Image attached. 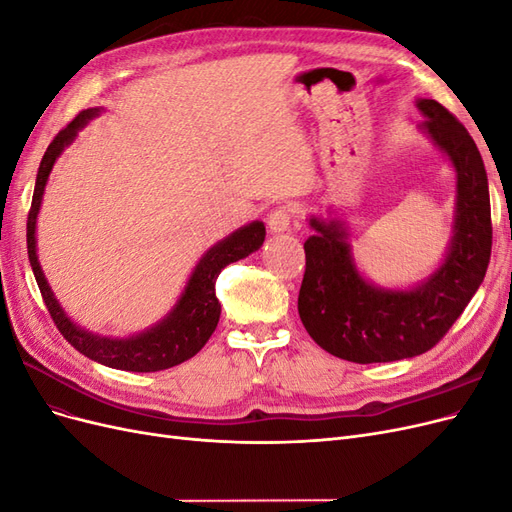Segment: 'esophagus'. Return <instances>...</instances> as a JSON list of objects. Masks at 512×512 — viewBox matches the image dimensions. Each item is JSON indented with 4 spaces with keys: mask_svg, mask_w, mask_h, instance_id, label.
I'll list each match as a JSON object with an SVG mask.
<instances>
[{
    "mask_svg": "<svg viewBox=\"0 0 512 512\" xmlns=\"http://www.w3.org/2000/svg\"><path fill=\"white\" fill-rule=\"evenodd\" d=\"M267 220H269V230L273 232V235H280V232L290 230L292 211L288 207H277L269 213Z\"/></svg>",
    "mask_w": 512,
    "mask_h": 512,
    "instance_id": "obj_1",
    "label": "esophagus"
}]
</instances>
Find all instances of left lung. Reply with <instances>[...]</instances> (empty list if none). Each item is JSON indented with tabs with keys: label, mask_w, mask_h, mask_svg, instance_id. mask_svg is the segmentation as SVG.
Masks as SVG:
<instances>
[{
	"label": "left lung",
	"mask_w": 512,
	"mask_h": 512,
	"mask_svg": "<svg viewBox=\"0 0 512 512\" xmlns=\"http://www.w3.org/2000/svg\"><path fill=\"white\" fill-rule=\"evenodd\" d=\"M418 123L455 170V215L444 258L412 286H378L361 273L342 215H309L299 316L309 337L350 363L412 359L436 346L483 284L491 256V205L483 158L468 130L427 98Z\"/></svg>",
	"instance_id": "left-lung-1"
}]
</instances>
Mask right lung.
<instances>
[{"instance_id":"add662e5","label":"right lung","mask_w":512,"mask_h":512,"mask_svg":"<svg viewBox=\"0 0 512 512\" xmlns=\"http://www.w3.org/2000/svg\"><path fill=\"white\" fill-rule=\"evenodd\" d=\"M100 113L102 108L96 106L76 115L68 126L53 138L49 149L44 151V158L36 175L32 209H29L27 215V256L38 288L42 292V299L46 307H49V314L53 316V322L57 324L59 333L64 335L76 350L85 354L87 359L102 363L106 367L123 371H143V374H147V371L168 369L192 359V356L209 342V337L213 335L215 327H218L222 312V305L218 297H215V280H218L220 271L226 265H230V262H237L260 250L267 232L265 224L256 220L237 228L222 241L211 245L209 250L198 258L196 267L192 269L188 282H185V288L181 290L177 303L170 307V312L141 333H134L128 337H106L76 324L57 301L55 292L51 290V284L42 271L36 247V224L46 181H49L57 158L64 153L68 145L74 143V138L79 136V132L87 123Z\"/></svg>"}]
</instances>
